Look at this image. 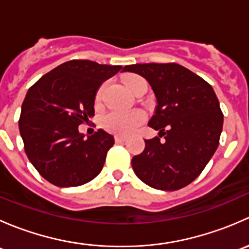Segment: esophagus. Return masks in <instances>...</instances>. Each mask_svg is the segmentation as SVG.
<instances>
[{"label":"esophagus","instance_id":"esophagus-1","mask_svg":"<svg viewBox=\"0 0 249 249\" xmlns=\"http://www.w3.org/2000/svg\"><path fill=\"white\" fill-rule=\"evenodd\" d=\"M115 142L117 143H124L126 141V137H123V136H115L114 137Z\"/></svg>","mask_w":249,"mask_h":249}]
</instances>
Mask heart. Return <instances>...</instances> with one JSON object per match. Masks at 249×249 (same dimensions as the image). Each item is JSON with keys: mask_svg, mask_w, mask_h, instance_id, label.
<instances>
[{"mask_svg": "<svg viewBox=\"0 0 249 249\" xmlns=\"http://www.w3.org/2000/svg\"><path fill=\"white\" fill-rule=\"evenodd\" d=\"M145 82L142 77L137 76V74H130L124 79L125 85L127 89L131 92L136 90L141 83ZM101 91L102 87L97 90L96 92V101L101 99ZM145 120L144 114L141 110H131V112H119V110H113V112L107 113L102 119V126L107 130V131L112 132V134L120 135V136H127L131 135L132 132L136 131L139 129L140 125L143 124Z\"/></svg>", "mask_w": 249, "mask_h": 249, "instance_id": "obj_1", "label": "heart"}]
</instances>
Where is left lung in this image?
I'll return each instance as SVG.
<instances>
[{
	"mask_svg": "<svg viewBox=\"0 0 249 249\" xmlns=\"http://www.w3.org/2000/svg\"><path fill=\"white\" fill-rule=\"evenodd\" d=\"M123 72L145 78L158 102L148 125L159 130V137L144 140V150L131 160L134 172L155 189L172 192L190 184L219 144L223 113L213 88L175 62L129 65Z\"/></svg>",
	"mask_w": 249,
	"mask_h": 249,
	"instance_id": "1",
	"label": "left lung"
}]
</instances>
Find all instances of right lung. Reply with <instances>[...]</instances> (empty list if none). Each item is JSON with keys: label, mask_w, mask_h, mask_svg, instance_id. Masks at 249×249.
<instances>
[{"label": "right lung", "mask_w": 249, "mask_h": 249, "mask_svg": "<svg viewBox=\"0 0 249 249\" xmlns=\"http://www.w3.org/2000/svg\"><path fill=\"white\" fill-rule=\"evenodd\" d=\"M122 66L71 60L39 78L21 105L19 131L25 153L39 175L56 187L94 179L114 144L102 129L85 139L78 126L95 113L96 91Z\"/></svg>", "instance_id": "1"}]
</instances>
